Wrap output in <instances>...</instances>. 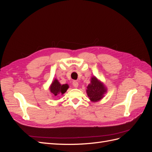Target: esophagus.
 Instances as JSON below:
<instances>
[{"instance_id":"obj_1","label":"esophagus","mask_w":152,"mask_h":152,"mask_svg":"<svg viewBox=\"0 0 152 152\" xmlns=\"http://www.w3.org/2000/svg\"><path fill=\"white\" fill-rule=\"evenodd\" d=\"M72 84H73V87H76V88H77V87H78V86H79V83H78V82H77V81H73Z\"/></svg>"}]
</instances>
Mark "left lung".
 <instances>
[{"label":"left lung","mask_w":152,"mask_h":152,"mask_svg":"<svg viewBox=\"0 0 152 152\" xmlns=\"http://www.w3.org/2000/svg\"><path fill=\"white\" fill-rule=\"evenodd\" d=\"M107 93V87L103 82L93 76L91 79L90 84L87 86L86 93L91 102H97L102 99L104 94Z\"/></svg>","instance_id":"obj_1"}]
</instances>
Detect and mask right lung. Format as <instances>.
Masks as SVG:
<instances>
[{
  "label": "right lung",
  "mask_w": 152,
  "mask_h": 152,
  "mask_svg": "<svg viewBox=\"0 0 152 152\" xmlns=\"http://www.w3.org/2000/svg\"><path fill=\"white\" fill-rule=\"evenodd\" d=\"M68 88V84H61L57 79L53 80L52 83L49 86L50 92L53 94L55 97H58L59 96L63 95L66 93Z\"/></svg>",
  "instance_id": "add662e5"
}]
</instances>
